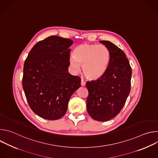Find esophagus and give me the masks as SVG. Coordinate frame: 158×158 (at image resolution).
Wrapping results in <instances>:
<instances>
[{
    "mask_svg": "<svg viewBox=\"0 0 158 158\" xmlns=\"http://www.w3.org/2000/svg\"><path fill=\"white\" fill-rule=\"evenodd\" d=\"M81 85H82V86H84L85 85V82L84 81V80L83 79H81Z\"/></svg>",
    "mask_w": 158,
    "mask_h": 158,
    "instance_id": "1",
    "label": "esophagus"
}]
</instances>
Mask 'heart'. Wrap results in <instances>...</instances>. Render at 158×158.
Here are the masks:
<instances>
[{"mask_svg": "<svg viewBox=\"0 0 158 158\" xmlns=\"http://www.w3.org/2000/svg\"><path fill=\"white\" fill-rule=\"evenodd\" d=\"M74 53V55L69 57L71 68L77 73L82 64L83 71L89 78L97 79L102 76L109 64L110 51L104 44H82L75 49Z\"/></svg>", "mask_w": 158, "mask_h": 158, "instance_id": "b5f03b06", "label": "heart"}]
</instances>
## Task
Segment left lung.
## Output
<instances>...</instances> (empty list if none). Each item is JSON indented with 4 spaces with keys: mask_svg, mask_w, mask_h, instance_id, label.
<instances>
[{
    "mask_svg": "<svg viewBox=\"0 0 158 158\" xmlns=\"http://www.w3.org/2000/svg\"><path fill=\"white\" fill-rule=\"evenodd\" d=\"M110 53L109 64L99 79L86 82L88 114L94 120L107 121L123 109L131 91L132 70L125 53L107 40H100Z\"/></svg>",
    "mask_w": 158,
    "mask_h": 158,
    "instance_id": "left-lung-1",
    "label": "left lung"
}]
</instances>
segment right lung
I'll list each match as a JSON object with an SVG mask.
<instances>
[{
	"label": "right lung",
	"mask_w": 158,
	"mask_h": 158,
	"mask_svg": "<svg viewBox=\"0 0 158 158\" xmlns=\"http://www.w3.org/2000/svg\"><path fill=\"white\" fill-rule=\"evenodd\" d=\"M73 44L69 39L50 36L35 44L25 60L22 87L31 109L43 119L64 116L71 96L81 86V77L68 73Z\"/></svg>",
	"instance_id": "add662e5"
}]
</instances>
